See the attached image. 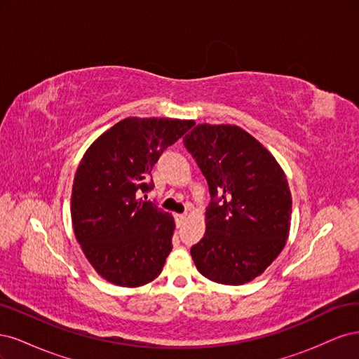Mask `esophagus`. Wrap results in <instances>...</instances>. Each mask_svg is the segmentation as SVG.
Instances as JSON below:
<instances>
[{
  "mask_svg": "<svg viewBox=\"0 0 359 359\" xmlns=\"http://www.w3.org/2000/svg\"><path fill=\"white\" fill-rule=\"evenodd\" d=\"M186 215H187V214H177V215H175L177 224H178V226H181V224L184 223V220H186Z\"/></svg>",
  "mask_w": 359,
  "mask_h": 359,
  "instance_id": "obj_1",
  "label": "esophagus"
}]
</instances>
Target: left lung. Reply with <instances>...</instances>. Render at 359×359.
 I'll return each instance as SVG.
<instances>
[{
    "label": "left lung",
    "instance_id": "8db88e82",
    "mask_svg": "<svg viewBox=\"0 0 359 359\" xmlns=\"http://www.w3.org/2000/svg\"><path fill=\"white\" fill-rule=\"evenodd\" d=\"M208 184L206 231L190 250L202 276L244 285L285 248L292 198L285 172L236 126L198 124L182 139Z\"/></svg>",
    "mask_w": 359,
    "mask_h": 359
}]
</instances>
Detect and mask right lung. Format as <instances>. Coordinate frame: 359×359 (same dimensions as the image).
Segmentation results:
<instances>
[{"instance_id":"1","label":"right lung","mask_w":359,"mask_h":359,"mask_svg":"<svg viewBox=\"0 0 359 359\" xmlns=\"http://www.w3.org/2000/svg\"><path fill=\"white\" fill-rule=\"evenodd\" d=\"M194 121L126 118L86 151L76 170L72 222L86 259L118 286L149 283L172 250L173 219L139 198L151 191V170Z\"/></svg>"}]
</instances>
